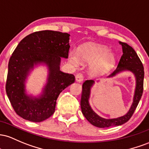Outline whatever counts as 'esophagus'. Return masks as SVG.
<instances>
[{
	"label": "esophagus",
	"instance_id": "esophagus-1",
	"mask_svg": "<svg viewBox=\"0 0 149 149\" xmlns=\"http://www.w3.org/2000/svg\"><path fill=\"white\" fill-rule=\"evenodd\" d=\"M75 79H76V81H78V82H81L84 80V75L81 73H79V74L76 75Z\"/></svg>",
	"mask_w": 149,
	"mask_h": 149
}]
</instances>
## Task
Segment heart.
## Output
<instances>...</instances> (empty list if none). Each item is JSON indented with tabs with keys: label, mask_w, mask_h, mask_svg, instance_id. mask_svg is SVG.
<instances>
[{
	"label": "heart",
	"mask_w": 149,
	"mask_h": 149,
	"mask_svg": "<svg viewBox=\"0 0 149 149\" xmlns=\"http://www.w3.org/2000/svg\"><path fill=\"white\" fill-rule=\"evenodd\" d=\"M70 61L77 64L79 58L86 63H93L91 70L94 74H102L109 71L115 63V56L110 52L109 48L104 45L95 43H86L78 48V53L70 52Z\"/></svg>",
	"instance_id": "obj_1"
}]
</instances>
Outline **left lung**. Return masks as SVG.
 I'll use <instances>...</instances> for the list:
<instances>
[{
  "mask_svg": "<svg viewBox=\"0 0 149 149\" xmlns=\"http://www.w3.org/2000/svg\"><path fill=\"white\" fill-rule=\"evenodd\" d=\"M122 45L123 54L121 56L118 68L108 77H114L119 72L125 70L132 72L136 78V88H135L134 96L133 98V103L130 111L124 116L120 117L113 119H105L98 116L94 111L91 109L88 99H89L91 88L93 86V80H86L82 84V93L81 98V108L83 115L86 119L97 127L104 128L110 127L118 126L127 123L132 116L134 112L137 107L139 102L141 99L143 90V77H144V70L141 60L135 52L134 48L128 45L127 43L120 42Z\"/></svg>",
  "mask_w": 149,
  "mask_h": 149,
  "instance_id": "8db88e82",
  "label": "left lung"
}]
</instances>
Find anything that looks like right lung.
Returning <instances> with one entry per match:
<instances>
[{
  "mask_svg": "<svg viewBox=\"0 0 149 149\" xmlns=\"http://www.w3.org/2000/svg\"><path fill=\"white\" fill-rule=\"evenodd\" d=\"M70 34L44 30L24 37L8 63L6 89L13 109L23 119L39 123L55 112L56 100L63 90L74 82L73 74L60 70L61 58H68ZM43 63L49 68L47 83L42 94L31 97L25 93V79L34 65Z\"/></svg>",
  "mask_w": 149,
  "mask_h": 149,
  "instance_id": "right-lung-1",
  "label": "right lung"
}]
</instances>
